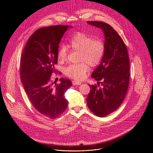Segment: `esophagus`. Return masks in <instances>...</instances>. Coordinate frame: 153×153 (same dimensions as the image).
Segmentation results:
<instances>
[{
	"mask_svg": "<svg viewBox=\"0 0 153 153\" xmlns=\"http://www.w3.org/2000/svg\"><path fill=\"white\" fill-rule=\"evenodd\" d=\"M72 83H73V85H80L82 84V82L77 81V80H73Z\"/></svg>",
	"mask_w": 153,
	"mask_h": 153,
	"instance_id": "34e87169",
	"label": "esophagus"
}]
</instances>
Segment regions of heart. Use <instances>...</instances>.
<instances>
[{
  "mask_svg": "<svg viewBox=\"0 0 153 153\" xmlns=\"http://www.w3.org/2000/svg\"><path fill=\"white\" fill-rule=\"evenodd\" d=\"M68 47L74 51L80 52L79 61L77 64H71L65 68L67 76L76 80L85 77L88 70V66L94 67L100 62L105 51L103 42L83 33H76L70 40ZM68 49L62 45L57 51L59 61L63 62L67 59Z\"/></svg>",
  "mask_w": 153,
  "mask_h": 153,
  "instance_id": "1",
  "label": "heart"
}]
</instances>
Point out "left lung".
Returning a JSON list of instances; mask_svg holds the SVG:
<instances>
[{
    "label": "left lung",
    "instance_id": "obj_1",
    "mask_svg": "<svg viewBox=\"0 0 153 153\" xmlns=\"http://www.w3.org/2000/svg\"><path fill=\"white\" fill-rule=\"evenodd\" d=\"M87 23L101 28L105 35L104 54L91 74L98 85L101 83L102 88L89 85L91 90L86 98L90 110L102 117L116 110L125 97L129 80V60L123 40L111 25L97 21Z\"/></svg>",
    "mask_w": 153,
    "mask_h": 153
}]
</instances>
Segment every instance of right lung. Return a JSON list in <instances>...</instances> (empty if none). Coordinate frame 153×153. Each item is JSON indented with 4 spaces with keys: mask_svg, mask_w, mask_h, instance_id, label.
I'll use <instances>...</instances> for the list:
<instances>
[{
    "mask_svg": "<svg viewBox=\"0 0 153 153\" xmlns=\"http://www.w3.org/2000/svg\"><path fill=\"white\" fill-rule=\"evenodd\" d=\"M73 27L55 25L36 31L29 38L22 54L20 79L33 106L41 114L55 119L66 110L65 93L72 86L68 79L59 84L51 76L56 72L59 45L63 34Z\"/></svg>",
    "mask_w": 153,
    "mask_h": 153,
    "instance_id": "right-lung-1",
    "label": "right lung"
}]
</instances>
